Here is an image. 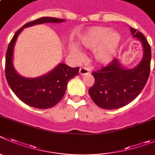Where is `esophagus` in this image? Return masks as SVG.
Returning <instances> with one entry per match:
<instances>
[{"label": "esophagus", "mask_w": 155, "mask_h": 155, "mask_svg": "<svg viewBox=\"0 0 155 155\" xmlns=\"http://www.w3.org/2000/svg\"><path fill=\"white\" fill-rule=\"evenodd\" d=\"M79 74L81 75H86L87 74H89V69L87 68H85V67H82L80 68L79 70Z\"/></svg>", "instance_id": "34e87169"}]
</instances>
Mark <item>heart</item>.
<instances>
[{
  "instance_id": "heart-1",
  "label": "heart",
  "mask_w": 155,
  "mask_h": 155,
  "mask_svg": "<svg viewBox=\"0 0 155 155\" xmlns=\"http://www.w3.org/2000/svg\"><path fill=\"white\" fill-rule=\"evenodd\" d=\"M120 35L115 31L106 27H93L80 35L79 44L86 49H94V61L101 64L110 63L117 53L120 44ZM71 53L80 58L81 52L75 46L69 48Z\"/></svg>"
}]
</instances>
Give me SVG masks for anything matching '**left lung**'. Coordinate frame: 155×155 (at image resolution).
Wrapping results in <instances>:
<instances>
[{"mask_svg": "<svg viewBox=\"0 0 155 155\" xmlns=\"http://www.w3.org/2000/svg\"><path fill=\"white\" fill-rule=\"evenodd\" d=\"M134 38L143 46V58L131 69L124 68L117 59L92 73L94 84L88 90L93 101L104 109H117L128 104L141 92L151 70V51L147 39L137 30L130 28Z\"/></svg>", "mask_w": 155, "mask_h": 155, "instance_id": "8db88e82", "label": "left lung"}]
</instances>
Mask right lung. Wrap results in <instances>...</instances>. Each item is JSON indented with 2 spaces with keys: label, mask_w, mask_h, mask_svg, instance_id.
<instances>
[{
  "label": "right lung",
  "mask_w": 155,
  "mask_h": 155,
  "mask_svg": "<svg viewBox=\"0 0 155 155\" xmlns=\"http://www.w3.org/2000/svg\"><path fill=\"white\" fill-rule=\"evenodd\" d=\"M64 19L45 17L25 24L11 39L6 53L5 75L12 91L25 104L38 109L54 107L64 95L68 81L78 74L79 67L71 68L60 63L49 73L38 78H25L17 72L13 64V54L17 38L23 29L45 23H61Z\"/></svg>",
  "instance_id": "add662e5"
}]
</instances>
